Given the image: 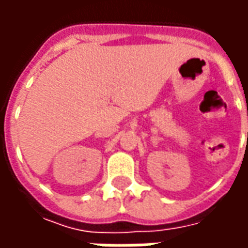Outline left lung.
I'll return each instance as SVG.
<instances>
[{"label":"left lung","mask_w":248,"mask_h":248,"mask_svg":"<svg viewBox=\"0 0 248 248\" xmlns=\"http://www.w3.org/2000/svg\"><path fill=\"white\" fill-rule=\"evenodd\" d=\"M247 108H248V105H247ZM247 115H248V110H247ZM247 142H248V134H247Z\"/></svg>","instance_id":"8db88e82"}]
</instances>
